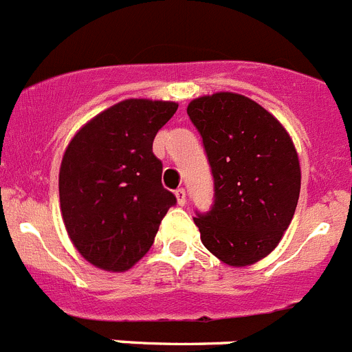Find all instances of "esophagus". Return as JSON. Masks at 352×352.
Instances as JSON below:
<instances>
[{
	"instance_id": "34e87169",
	"label": "esophagus",
	"mask_w": 352,
	"mask_h": 352,
	"mask_svg": "<svg viewBox=\"0 0 352 352\" xmlns=\"http://www.w3.org/2000/svg\"><path fill=\"white\" fill-rule=\"evenodd\" d=\"M176 195V201H178L179 206H185L186 204V194H185V188H178V190L174 192Z\"/></svg>"
}]
</instances>
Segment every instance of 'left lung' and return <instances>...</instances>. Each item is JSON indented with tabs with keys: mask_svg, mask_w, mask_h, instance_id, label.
Returning <instances> with one entry per match:
<instances>
[{
	"mask_svg": "<svg viewBox=\"0 0 352 352\" xmlns=\"http://www.w3.org/2000/svg\"><path fill=\"white\" fill-rule=\"evenodd\" d=\"M213 176V204L194 217L204 247L229 266L266 257L284 236L301 173L289 133L259 104L214 93L188 104Z\"/></svg>",
	"mask_w": 352,
	"mask_h": 352,
	"instance_id": "1",
	"label": "left lung"
}]
</instances>
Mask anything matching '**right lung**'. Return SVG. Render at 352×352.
<instances>
[{
	"mask_svg": "<svg viewBox=\"0 0 352 352\" xmlns=\"http://www.w3.org/2000/svg\"><path fill=\"white\" fill-rule=\"evenodd\" d=\"M178 104L130 98L93 118L72 139L60 169V203L80 256L123 272L151 248L176 204L162 186L153 139Z\"/></svg>",
	"mask_w": 352,
	"mask_h": 352,
	"instance_id": "1",
	"label": "right lung"
}]
</instances>
